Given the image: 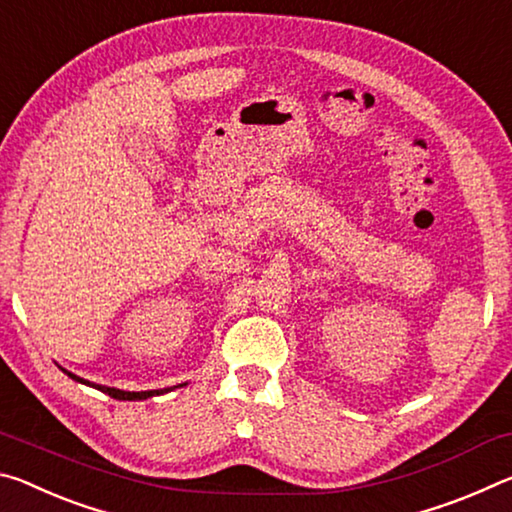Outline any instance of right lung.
<instances>
[{"mask_svg": "<svg viewBox=\"0 0 512 512\" xmlns=\"http://www.w3.org/2000/svg\"><path fill=\"white\" fill-rule=\"evenodd\" d=\"M67 376H70V379H74V381H79V383H86V385H92V388H97V390H102V392H106L108 397H113V399H122V401H138V399H149V397H156V395H163V392H167L170 388H165V390H145V392H127V390H117V388H108V385H97V383H90V381H86V379H79L77 374H72V372H67V370H63ZM174 388H179V385H174Z\"/></svg>", "mask_w": 512, "mask_h": 512, "instance_id": "add662e5", "label": "right lung"}]
</instances>
